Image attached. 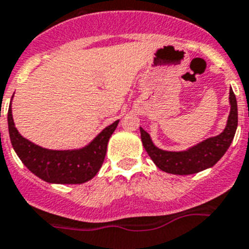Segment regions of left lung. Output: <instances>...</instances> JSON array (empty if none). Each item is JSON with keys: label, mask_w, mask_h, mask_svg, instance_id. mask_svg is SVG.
Returning <instances> with one entry per match:
<instances>
[{"label": "left lung", "mask_w": 249, "mask_h": 249, "mask_svg": "<svg viewBox=\"0 0 249 249\" xmlns=\"http://www.w3.org/2000/svg\"><path fill=\"white\" fill-rule=\"evenodd\" d=\"M230 105H231V111H230L227 124L222 133L218 136L207 138L199 144L182 152H168V150L159 149L153 144L149 134L141 127L143 147L159 169L169 174L189 175L211 168L222 158L226 150L229 149L238 124L237 100L232 89H230Z\"/></svg>", "instance_id": "1"}]
</instances>
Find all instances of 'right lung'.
Masks as SVG:
<instances>
[{
  "label": "right lung",
  "instance_id": "obj_1",
  "mask_svg": "<svg viewBox=\"0 0 249 249\" xmlns=\"http://www.w3.org/2000/svg\"><path fill=\"white\" fill-rule=\"evenodd\" d=\"M8 132L12 147L22 163L38 178L53 184H83L92 179L101 168L107 143L120 121L107 126L86 147L74 150L42 148L20 136L15 127L12 108H8Z\"/></svg>",
  "mask_w": 249,
  "mask_h": 249
}]
</instances>
